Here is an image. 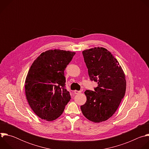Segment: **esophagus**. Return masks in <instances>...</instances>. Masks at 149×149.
<instances>
[{
    "mask_svg": "<svg viewBox=\"0 0 149 149\" xmlns=\"http://www.w3.org/2000/svg\"><path fill=\"white\" fill-rule=\"evenodd\" d=\"M81 93V91H77V90H75V91H74V93H75V94H79V93Z\"/></svg>",
    "mask_w": 149,
    "mask_h": 149,
    "instance_id": "1",
    "label": "esophagus"
}]
</instances>
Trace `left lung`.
<instances>
[{"mask_svg":"<svg viewBox=\"0 0 149 149\" xmlns=\"http://www.w3.org/2000/svg\"><path fill=\"white\" fill-rule=\"evenodd\" d=\"M91 81L97 82L94 91L86 90V102L81 106L88 120L100 123L116 111L126 90L125 74L116 58L107 49L95 47L82 51Z\"/></svg>","mask_w":149,"mask_h":149,"instance_id":"1","label":"left lung"}]
</instances>
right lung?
Listing matches in <instances>:
<instances>
[{
  "instance_id": "right-lung-1",
  "label": "right lung",
  "mask_w": 149,
  "mask_h": 149,
  "mask_svg": "<svg viewBox=\"0 0 149 149\" xmlns=\"http://www.w3.org/2000/svg\"><path fill=\"white\" fill-rule=\"evenodd\" d=\"M75 54L50 49L42 52L32 64L25 79V94L31 108L41 119L56 120L70 101L64 70Z\"/></svg>"
}]
</instances>
